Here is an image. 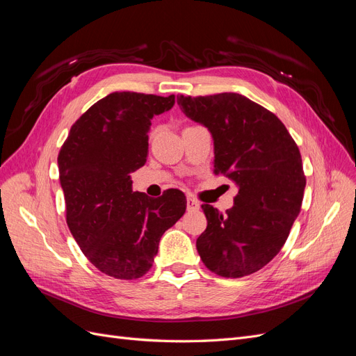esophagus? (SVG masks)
I'll return each instance as SVG.
<instances>
[{
	"instance_id": "obj_1",
	"label": "esophagus",
	"mask_w": 356,
	"mask_h": 356,
	"mask_svg": "<svg viewBox=\"0 0 356 356\" xmlns=\"http://www.w3.org/2000/svg\"><path fill=\"white\" fill-rule=\"evenodd\" d=\"M200 203L195 197H187V211H199Z\"/></svg>"
}]
</instances>
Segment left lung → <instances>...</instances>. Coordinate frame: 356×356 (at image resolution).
I'll list each match as a JSON object with an SVG mask.
<instances>
[{"label":"left lung","instance_id":"obj_1","mask_svg":"<svg viewBox=\"0 0 356 356\" xmlns=\"http://www.w3.org/2000/svg\"><path fill=\"white\" fill-rule=\"evenodd\" d=\"M178 105L211 132L215 174L239 187L225 213L202 204L208 227L197 252L218 276L255 273L281 251L300 213L306 187L300 149L273 113L239 93L181 95Z\"/></svg>","mask_w":356,"mask_h":356}]
</instances>
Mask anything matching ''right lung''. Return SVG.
Wrapping results in <instances>:
<instances>
[{
    "mask_svg": "<svg viewBox=\"0 0 356 356\" xmlns=\"http://www.w3.org/2000/svg\"><path fill=\"white\" fill-rule=\"evenodd\" d=\"M174 104V95L110 93L72 124L59 152L70 232L88 260L108 276H144L161 234L186 212L182 191L170 188L152 199L134 191L131 179L147 161L152 118Z\"/></svg>",
    "mask_w": 356,
    "mask_h": 356,
    "instance_id": "1",
    "label": "right lung"
}]
</instances>
